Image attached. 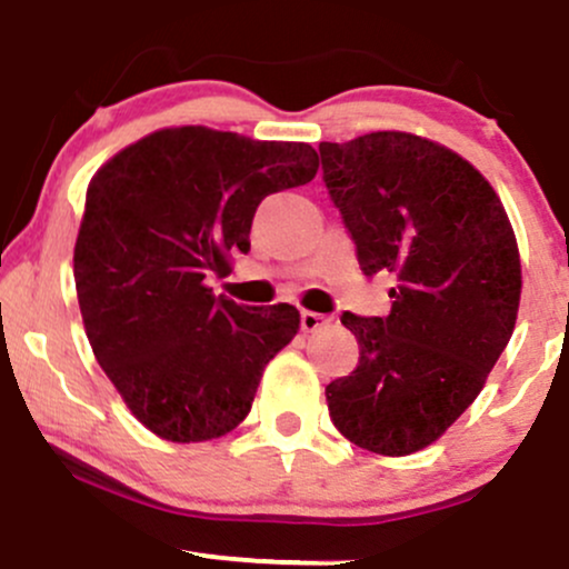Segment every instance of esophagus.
<instances>
[{"label":"esophagus","instance_id":"esophagus-1","mask_svg":"<svg viewBox=\"0 0 569 569\" xmlns=\"http://www.w3.org/2000/svg\"><path fill=\"white\" fill-rule=\"evenodd\" d=\"M327 325V319L317 311H300V330L303 332H317Z\"/></svg>","mask_w":569,"mask_h":569}]
</instances>
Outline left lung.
I'll return each instance as SVG.
<instances>
[{
  "mask_svg": "<svg viewBox=\"0 0 569 569\" xmlns=\"http://www.w3.org/2000/svg\"><path fill=\"white\" fill-rule=\"evenodd\" d=\"M319 153L365 277L397 279L389 317H340L359 365L327 386L330 418L357 447L410 456L463 416L509 346L517 239L492 186L445 146L370 132Z\"/></svg>",
  "mask_w": 569,
  "mask_h": 569,
  "instance_id": "left-lung-1",
  "label": "left lung"
}]
</instances>
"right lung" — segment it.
<instances>
[{"label": "right lung", "mask_w": 569, "mask_h": 569, "mask_svg": "<svg viewBox=\"0 0 569 569\" xmlns=\"http://www.w3.org/2000/svg\"><path fill=\"white\" fill-rule=\"evenodd\" d=\"M309 143L172 127L127 146L87 186L73 282L92 353L146 429L218 439L247 418L300 313L239 306L207 279L250 250L269 193L317 176Z\"/></svg>", "instance_id": "obj_1"}]
</instances>
